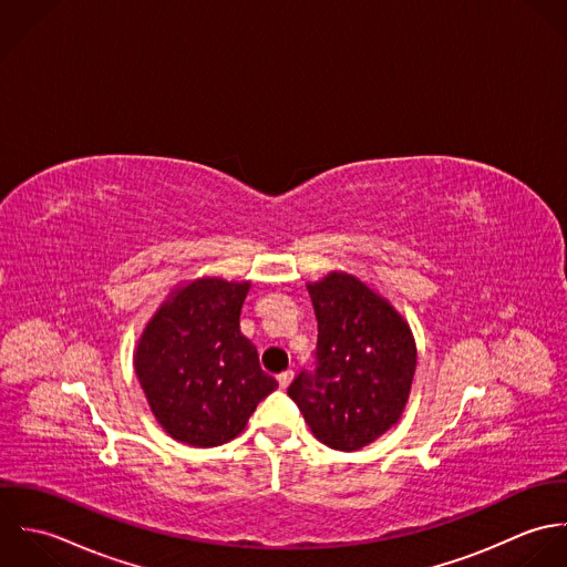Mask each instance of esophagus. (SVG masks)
Returning a JSON list of instances; mask_svg holds the SVG:
<instances>
[{"instance_id": "esophagus-1", "label": "esophagus", "mask_w": 567, "mask_h": 567, "mask_svg": "<svg viewBox=\"0 0 567 567\" xmlns=\"http://www.w3.org/2000/svg\"><path fill=\"white\" fill-rule=\"evenodd\" d=\"M291 381H293V370H285V372H280L278 374V383H280V388L285 390V388H289L291 385Z\"/></svg>"}]
</instances>
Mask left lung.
Here are the masks:
<instances>
[{
	"mask_svg": "<svg viewBox=\"0 0 567 567\" xmlns=\"http://www.w3.org/2000/svg\"><path fill=\"white\" fill-rule=\"evenodd\" d=\"M307 289L318 318V368L300 372L287 394L320 443L357 452L401 421L416 341L408 320L350 271H331Z\"/></svg>",
	"mask_w": 567,
	"mask_h": 567,
	"instance_id": "1",
	"label": "left lung"
}]
</instances>
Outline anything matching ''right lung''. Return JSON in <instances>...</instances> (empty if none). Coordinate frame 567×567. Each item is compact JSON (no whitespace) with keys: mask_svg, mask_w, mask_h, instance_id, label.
Instances as JSON below:
<instances>
[{"mask_svg":"<svg viewBox=\"0 0 567 567\" xmlns=\"http://www.w3.org/2000/svg\"><path fill=\"white\" fill-rule=\"evenodd\" d=\"M249 280L202 276L177 285L146 322L133 365L162 430L190 447L236 439L278 388L240 333Z\"/></svg>","mask_w":567,"mask_h":567,"instance_id":"obj_1","label":"right lung"}]
</instances>
